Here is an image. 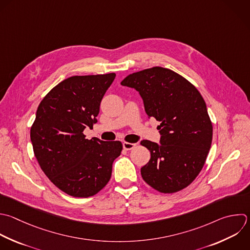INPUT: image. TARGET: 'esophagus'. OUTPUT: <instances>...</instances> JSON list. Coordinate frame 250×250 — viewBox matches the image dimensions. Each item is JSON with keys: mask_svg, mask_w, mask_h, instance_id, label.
Wrapping results in <instances>:
<instances>
[{"mask_svg": "<svg viewBox=\"0 0 250 250\" xmlns=\"http://www.w3.org/2000/svg\"><path fill=\"white\" fill-rule=\"evenodd\" d=\"M136 146H137V144H133V143H128V142L123 143V148L126 150H130V149L134 148Z\"/></svg>", "mask_w": 250, "mask_h": 250, "instance_id": "34e87169", "label": "esophagus"}]
</instances>
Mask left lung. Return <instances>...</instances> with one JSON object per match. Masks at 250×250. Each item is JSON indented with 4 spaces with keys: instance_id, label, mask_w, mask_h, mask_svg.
Here are the masks:
<instances>
[{
    "instance_id": "1",
    "label": "left lung",
    "mask_w": 250,
    "mask_h": 250,
    "mask_svg": "<svg viewBox=\"0 0 250 250\" xmlns=\"http://www.w3.org/2000/svg\"><path fill=\"white\" fill-rule=\"evenodd\" d=\"M121 85L135 88L148 117L160 122V145L144 140L149 161L141 168L155 190L173 193L189 186L206 161L213 127L198 90L175 71L154 66L128 75Z\"/></svg>"
}]
</instances>
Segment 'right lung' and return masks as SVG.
I'll use <instances>...</instances> for the list:
<instances>
[{
    "label": "right lung",
    "instance_id": "1",
    "mask_svg": "<svg viewBox=\"0 0 250 250\" xmlns=\"http://www.w3.org/2000/svg\"><path fill=\"white\" fill-rule=\"evenodd\" d=\"M116 74L69 77L41 101L30 129L35 157L50 181L74 197L93 196L109 182L121 154L119 141L86 139L97 123L101 102Z\"/></svg>",
    "mask_w": 250,
    "mask_h": 250
}]
</instances>
